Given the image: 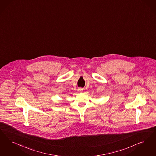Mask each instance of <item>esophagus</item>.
Here are the masks:
<instances>
[{
	"instance_id": "1",
	"label": "esophagus",
	"mask_w": 156,
	"mask_h": 156,
	"mask_svg": "<svg viewBox=\"0 0 156 156\" xmlns=\"http://www.w3.org/2000/svg\"><path fill=\"white\" fill-rule=\"evenodd\" d=\"M83 88H81V87H80V88H78V91H80V92H82V91H83Z\"/></svg>"
}]
</instances>
